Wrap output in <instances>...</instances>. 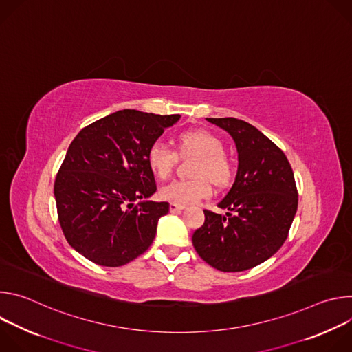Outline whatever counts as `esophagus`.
<instances>
[{
  "instance_id": "1",
  "label": "esophagus",
  "mask_w": 352,
  "mask_h": 352,
  "mask_svg": "<svg viewBox=\"0 0 352 352\" xmlns=\"http://www.w3.org/2000/svg\"><path fill=\"white\" fill-rule=\"evenodd\" d=\"M185 206L184 205H178V204H170V212L171 213H177V212H181L184 210Z\"/></svg>"
}]
</instances>
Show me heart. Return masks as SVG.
I'll return each instance as SVG.
<instances>
[{
	"mask_svg": "<svg viewBox=\"0 0 352 352\" xmlns=\"http://www.w3.org/2000/svg\"><path fill=\"white\" fill-rule=\"evenodd\" d=\"M181 155L199 156L195 167L196 178L175 179L163 185L159 190L162 199L171 204L190 205L212 195V184L226 185L231 178V163L224 155L226 147L223 140L206 129H193L182 132L177 139ZM147 166L152 173L166 179L173 173L178 156L168 146L156 142L147 150Z\"/></svg>",
	"mask_w": 352,
	"mask_h": 352,
	"instance_id": "1",
	"label": "heart"
}]
</instances>
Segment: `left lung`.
Here are the masks:
<instances>
[{"instance_id": "1", "label": "left lung", "mask_w": 352, "mask_h": 352, "mask_svg": "<svg viewBox=\"0 0 352 352\" xmlns=\"http://www.w3.org/2000/svg\"><path fill=\"white\" fill-rule=\"evenodd\" d=\"M231 135L238 152L235 181L219 202L226 216L204 210L193 232L199 256L220 272H243L272 258L287 239L298 208L292 168L258 128L238 118H206Z\"/></svg>"}]
</instances>
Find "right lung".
I'll use <instances>...</instances> for the list:
<instances>
[{"instance_id":"1","label":"right lung","mask_w":352,"mask_h":352,"mask_svg":"<svg viewBox=\"0 0 352 352\" xmlns=\"http://www.w3.org/2000/svg\"><path fill=\"white\" fill-rule=\"evenodd\" d=\"M179 114L120 110L83 128L68 147L54 196L68 243L96 265L118 267L152 245L167 202H153L147 150ZM135 199L141 202L135 207Z\"/></svg>"}]
</instances>
